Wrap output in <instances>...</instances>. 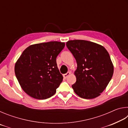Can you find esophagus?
<instances>
[{
	"instance_id": "1",
	"label": "esophagus",
	"mask_w": 128,
	"mask_h": 128,
	"mask_svg": "<svg viewBox=\"0 0 128 128\" xmlns=\"http://www.w3.org/2000/svg\"><path fill=\"white\" fill-rule=\"evenodd\" d=\"M70 74V72H67L66 73V74H64L63 75V77L65 78H66L68 77Z\"/></svg>"
}]
</instances>
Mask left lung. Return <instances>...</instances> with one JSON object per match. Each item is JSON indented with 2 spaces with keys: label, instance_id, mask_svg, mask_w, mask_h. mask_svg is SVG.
I'll return each mask as SVG.
<instances>
[{
  "label": "left lung",
  "instance_id": "left-lung-1",
  "mask_svg": "<svg viewBox=\"0 0 128 128\" xmlns=\"http://www.w3.org/2000/svg\"><path fill=\"white\" fill-rule=\"evenodd\" d=\"M66 45L77 64L76 82L72 85L74 92L82 98H96L113 76L114 65L108 51L102 45L85 40H70Z\"/></svg>",
  "mask_w": 128,
  "mask_h": 128
}]
</instances>
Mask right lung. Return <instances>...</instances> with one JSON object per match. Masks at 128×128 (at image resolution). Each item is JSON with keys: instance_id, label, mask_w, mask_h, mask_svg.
<instances>
[{"instance_id": "add662e5", "label": "right lung", "mask_w": 128, "mask_h": 128, "mask_svg": "<svg viewBox=\"0 0 128 128\" xmlns=\"http://www.w3.org/2000/svg\"><path fill=\"white\" fill-rule=\"evenodd\" d=\"M65 43L52 41L30 45L15 63L14 72L22 89L32 98H48L56 93L63 79L56 57Z\"/></svg>"}]
</instances>
